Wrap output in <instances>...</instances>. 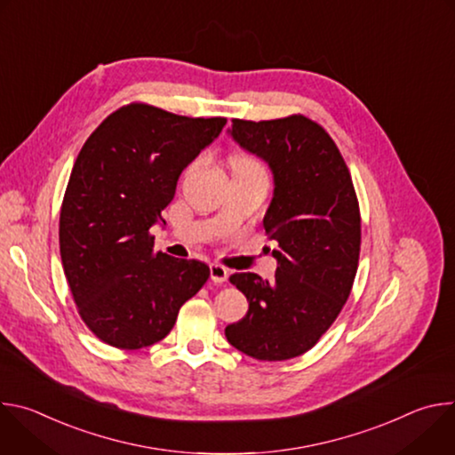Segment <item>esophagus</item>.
<instances>
[{"label": "esophagus", "instance_id": "obj_1", "mask_svg": "<svg viewBox=\"0 0 455 455\" xmlns=\"http://www.w3.org/2000/svg\"><path fill=\"white\" fill-rule=\"evenodd\" d=\"M211 279L216 284H223L228 279V270L220 265H211Z\"/></svg>", "mask_w": 455, "mask_h": 455}]
</instances>
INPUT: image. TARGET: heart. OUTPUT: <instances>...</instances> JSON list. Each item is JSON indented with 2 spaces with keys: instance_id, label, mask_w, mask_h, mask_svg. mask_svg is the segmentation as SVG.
<instances>
[{
  "instance_id": "obj_1",
  "label": "heart",
  "mask_w": 455,
  "mask_h": 455,
  "mask_svg": "<svg viewBox=\"0 0 455 455\" xmlns=\"http://www.w3.org/2000/svg\"><path fill=\"white\" fill-rule=\"evenodd\" d=\"M232 165H235V167H250V169H261V165H259L255 160L246 158V156H237V158H234Z\"/></svg>"
}]
</instances>
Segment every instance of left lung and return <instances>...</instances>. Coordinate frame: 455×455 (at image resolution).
<instances>
[{"label":"left lung","instance_id":"8db88e82","mask_svg":"<svg viewBox=\"0 0 455 455\" xmlns=\"http://www.w3.org/2000/svg\"><path fill=\"white\" fill-rule=\"evenodd\" d=\"M228 135L274 174L263 225L279 246L274 281L251 272L230 277L248 311L225 337L251 358L290 360L330 330L351 293L360 255L356 192L337 144L302 115L234 118Z\"/></svg>","mask_w":455,"mask_h":455}]
</instances>
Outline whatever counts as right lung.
Returning <instances> with one entry per match:
<instances>
[{
	"instance_id": "add662e5",
	"label": "right lung",
	"mask_w": 455,
	"mask_h": 455,
	"mask_svg": "<svg viewBox=\"0 0 455 455\" xmlns=\"http://www.w3.org/2000/svg\"><path fill=\"white\" fill-rule=\"evenodd\" d=\"M227 118H188L149 104L111 113L83 146L60 207V261L79 315L106 344L142 349L165 339L211 270L155 251L181 171Z\"/></svg>"
}]
</instances>
